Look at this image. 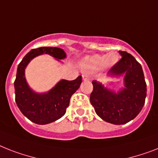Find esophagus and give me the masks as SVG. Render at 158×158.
<instances>
[{
  "mask_svg": "<svg viewBox=\"0 0 158 158\" xmlns=\"http://www.w3.org/2000/svg\"><path fill=\"white\" fill-rule=\"evenodd\" d=\"M82 78H83V80H84V81H88V80H90V77H89L88 75H87V74H84V75H82Z\"/></svg>",
  "mask_w": 158,
  "mask_h": 158,
  "instance_id": "1",
  "label": "esophagus"
}]
</instances>
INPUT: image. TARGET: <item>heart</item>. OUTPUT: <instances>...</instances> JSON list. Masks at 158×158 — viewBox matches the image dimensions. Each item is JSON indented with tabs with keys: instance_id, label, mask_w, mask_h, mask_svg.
<instances>
[{
	"instance_id": "obj_1",
	"label": "heart",
	"mask_w": 158,
	"mask_h": 158,
	"mask_svg": "<svg viewBox=\"0 0 158 158\" xmlns=\"http://www.w3.org/2000/svg\"><path fill=\"white\" fill-rule=\"evenodd\" d=\"M118 61V57L114 52H111L109 55H93L83 59V66L86 69L96 70L103 66H113Z\"/></svg>"
}]
</instances>
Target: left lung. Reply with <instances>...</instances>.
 <instances>
[{"label":"left lung","mask_w":158,"mask_h":158,"mask_svg":"<svg viewBox=\"0 0 158 158\" xmlns=\"http://www.w3.org/2000/svg\"><path fill=\"white\" fill-rule=\"evenodd\" d=\"M122 58L109 71L119 76L125 74L124 88L118 92L106 88L93 80L90 101L97 114L104 121L121 125L131 121L143 108L147 95L144 75L141 65L132 55L119 51Z\"/></svg>","instance_id":"obj_1"}]
</instances>
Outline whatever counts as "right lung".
Wrapping results in <instances>:
<instances>
[{
    "label": "right lung",
    "instance_id": "add662e5",
    "mask_svg": "<svg viewBox=\"0 0 158 158\" xmlns=\"http://www.w3.org/2000/svg\"><path fill=\"white\" fill-rule=\"evenodd\" d=\"M41 54H49L57 60L66 57L63 49L56 47L31 49L19 64L15 89V101L23 114L35 123L44 125L57 121L66 114L70 97L81 84L82 77L79 75L71 81L61 79L48 92H35L26 81L25 68L31 59Z\"/></svg>",
    "mask_w": 158,
    "mask_h": 158
}]
</instances>
